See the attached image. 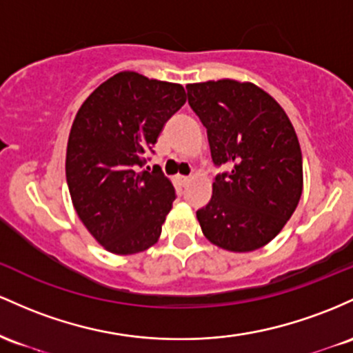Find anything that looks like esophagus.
<instances>
[{
  "mask_svg": "<svg viewBox=\"0 0 353 353\" xmlns=\"http://www.w3.org/2000/svg\"><path fill=\"white\" fill-rule=\"evenodd\" d=\"M178 180H180V183H181V185H187L188 181L192 180V178H190V176H178Z\"/></svg>",
  "mask_w": 353,
  "mask_h": 353,
  "instance_id": "1",
  "label": "esophagus"
}]
</instances>
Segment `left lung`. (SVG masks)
<instances>
[{
	"instance_id": "left-lung-1",
	"label": "left lung",
	"mask_w": 353,
	"mask_h": 353,
	"mask_svg": "<svg viewBox=\"0 0 353 353\" xmlns=\"http://www.w3.org/2000/svg\"><path fill=\"white\" fill-rule=\"evenodd\" d=\"M188 105L207 128L215 166L212 200L196 212L203 235L230 252H253L275 239L302 196L299 138L287 113L253 83L187 86Z\"/></svg>"
}]
</instances>
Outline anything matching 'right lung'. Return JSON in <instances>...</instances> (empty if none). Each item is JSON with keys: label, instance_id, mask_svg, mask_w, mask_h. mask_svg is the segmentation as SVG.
I'll use <instances>...</instances> for the list:
<instances>
[{"label": "right lung", "instance_id": "right-lung-1", "mask_svg": "<svg viewBox=\"0 0 353 353\" xmlns=\"http://www.w3.org/2000/svg\"><path fill=\"white\" fill-rule=\"evenodd\" d=\"M185 101L181 85L121 71L78 110L66 150V181L83 225L108 252L132 255L160 236L176 193L160 166L141 168Z\"/></svg>", "mask_w": 353, "mask_h": 353}]
</instances>
